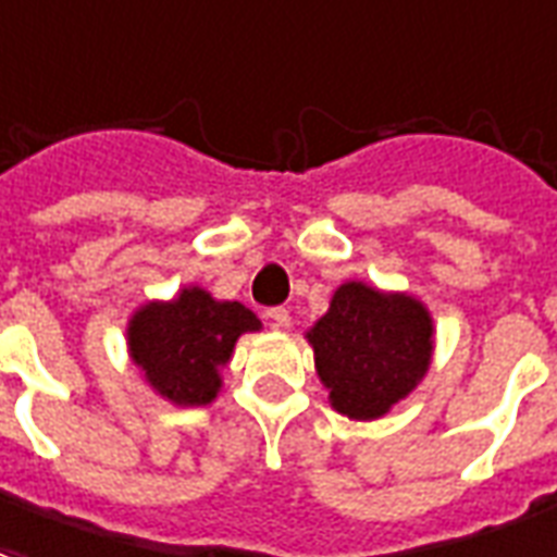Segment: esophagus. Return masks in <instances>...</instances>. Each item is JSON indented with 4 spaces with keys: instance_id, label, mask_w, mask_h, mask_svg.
Returning a JSON list of instances; mask_svg holds the SVG:
<instances>
[{
    "instance_id": "1",
    "label": "esophagus",
    "mask_w": 557,
    "mask_h": 557,
    "mask_svg": "<svg viewBox=\"0 0 557 557\" xmlns=\"http://www.w3.org/2000/svg\"><path fill=\"white\" fill-rule=\"evenodd\" d=\"M268 321H271V327H274V331H286V327H292L289 310H283V307L268 310Z\"/></svg>"
}]
</instances>
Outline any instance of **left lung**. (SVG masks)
Returning a JSON list of instances; mask_svg holds the SVG:
<instances>
[{
    "mask_svg": "<svg viewBox=\"0 0 557 557\" xmlns=\"http://www.w3.org/2000/svg\"><path fill=\"white\" fill-rule=\"evenodd\" d=\"M315 374L336 413L354 422L383 419L425 381L434 360V315L410 292L345 280L331 307L304 333Z\"/></svg>",
    "mask_w": 557,
    "mask_h": 557,
    "instance_id": "left-lung-1",
    "label": "left lung"
}]
</instances>
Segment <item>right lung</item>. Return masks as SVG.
Segmentation results:
<instances>
[{
	"label": "right lung",
	"instance_id": "add662e5",
	"mask_svg": "<svg viewBox=\"0 0 557 557\" xmlns=\"http://www.w3.org/2000/svg\"><path fill=\"white\" fill-rule=\"evenodd\" d=\"M262 331L257 312L183 286L171 300H144L126 321V351L144 383L174 407L212 405L238 336Z\"/></svg>",
	"mask_w": 557,
	"mask_h": 557
}]
</instances>
